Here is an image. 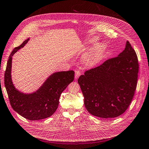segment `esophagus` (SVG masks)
Wrapping results in <instances>:
<instances>
[{"label":"esophagus","mask_w":149,"mask_h":149,"mask_svg":"<svg viewBox=\"0 0 149 149\" xmlns=\"http://www.w3.org/2000/svg\"><path fill=\"white\" fill-rule=\"evenodd\" d=\"M80 75H81V72H80V71L75 70V79H78Z\"/></svg>","instance_id":"esophagus-1"}]
</instances>
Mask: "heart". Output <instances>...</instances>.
<instances>
[{"instance_id": "heart-1", "label": "heart", "mask_w": 149, "mask_h": 149, "mask_svg": "<svg viewBox=\"0 0 149 149\" xmlns=\"http://www.w3.org/2000/svg\"><path fill=\"white\" fill-rule=\"evenodd\" d=\"M97 39H92L89 40L88 43L95 44ZM85 45H82V48L84 49ZM107 49V45L104 43L98 44L95 45L88 52L85 54L84 57V62L88 67H93L100 62L103 58Z\"/></svg>"}]
</instances>
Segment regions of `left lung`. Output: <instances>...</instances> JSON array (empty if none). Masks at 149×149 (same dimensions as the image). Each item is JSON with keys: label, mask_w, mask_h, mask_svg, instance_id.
<instances>
[{"label": "left lung", "mask_w": 149, "mask_h": 149, "mask_svg": "<svg viewBox=\"0 0 149 149\" xmlns=\"http://www.w3.org/2000/svg\"><path fill=\"white\" fill-rule=\"evenodd\" d=\"M138 72L137 54L127 41L124 50L117 57L86 71L78 79L87 111L103 118L124 113L133 99Z\"/></svg>", "instance_id": "8db88e82"}]
</instances>
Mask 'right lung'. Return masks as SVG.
<instances>
[{
	"mask_svg": "<svg viewBox=\"0 0 149 149\" xmlns=\"http://www.w3.org/2000/svg\"><path fill=\"white\" fill-rule=\"evenodd\" d=\"M29 40V38L11 52L7 63L4 84L12 109L28 120H38L50 117L56 111L61 93L74 79V72L69 70L53 73L34 92L25 93L18 91L11 77L12 56L24 47Z\"/></svg>",
	"mask_w": 149,
	"mask_h": 149,
	"instance_id": "add662e5",
	"label": "right lung"
}]
</instances>
